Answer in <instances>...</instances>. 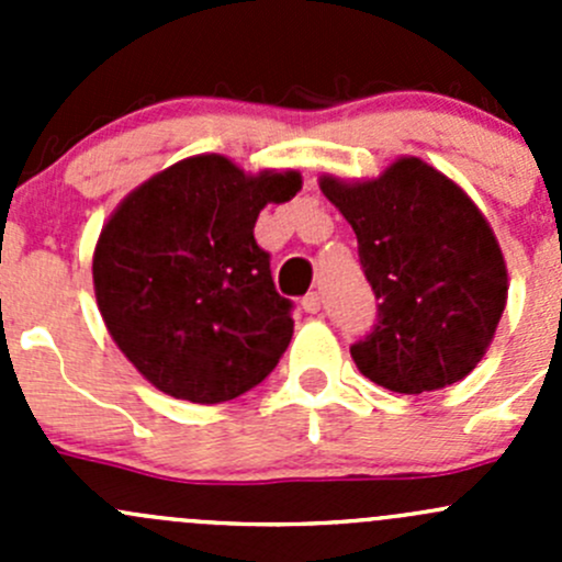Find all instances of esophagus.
<instances>
[{"mask_svg": "<svg viewBox=\"0 0 562 562\" xmlns=\"http://www.w3.org/2000/svg\"><path fill=\"white\" fill-rule=\"evenodd\" d=\"M321 307H323V302H321V293L317 291H313V293H307V296L302 299V310L304 313H321Z\"/></svg>", "mask_w": 562, "mask_h": 562, "instance_id": "obj_1", "label": "esophagus"}]
</instances>
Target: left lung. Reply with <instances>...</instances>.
I'll list each match as a JSON object with an SVG mask.
<instances>
[{"label": "left lung", "mask_w": 562, "mask_h": 562, "mask_svg": "<svg viewBox=\"0 0 562 562\" xmlns=\"http://www.w3.org/2000/svg\"><path fill=\"white\" fill-rule=\"evenodd\" d=\"M321 190L359 239L378 323L350 345L361 375L396 394L462 381L490 348L506 310L501 245L468 192L418 157L378 179L323 176Z\"/></svg>", "instance_id": "left-lung-1"}]
</instances>
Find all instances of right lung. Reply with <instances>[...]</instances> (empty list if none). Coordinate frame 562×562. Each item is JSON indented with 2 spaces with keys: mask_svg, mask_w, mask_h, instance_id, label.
<instances>
[{
  "mask_svg": "<svg viewBox=\"0 0 562 562\" xmlns=\"http://www.w3.org/2000/svg\"><path fill=\"white\" fill-rule=\"evenodd\" d=\"M296 171L249 176L223 155L176 162L135 187L94 247V296L113 342L162 394L217 405L255 389L293 337L291 299L255 241L266 203Z\"/></svg>",
  "mask_w": 562,
  "mask_h": 562,
  "instance_id": "1",
  "label": "right lung"
}]
</instances>
